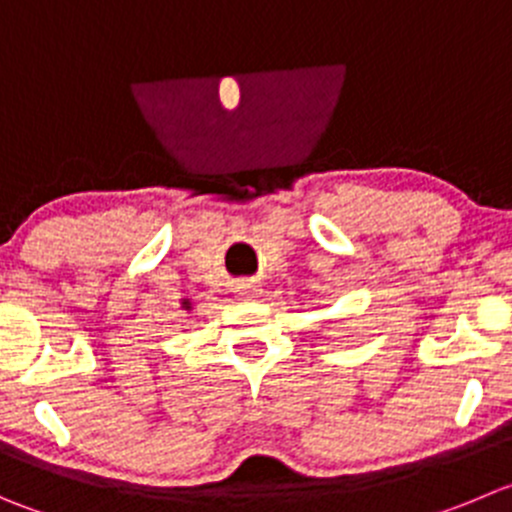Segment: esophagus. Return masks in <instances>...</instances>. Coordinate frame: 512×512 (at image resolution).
I'll return each mask as SVG.
<instances>
[{"mask_svg": "<svg viewBox=\"0 0 512 512\" xmlns=\"http://www.w3.org/2000/svg\"><path fill=\"white\" fill-rule=\"evenodd\" d=\"M238 294H241L243 299H251V296L259 294V286H256V284H238Z\"/></svg>", "mask_w": 512, "mask_h": 512, "instance_id": "1", "label": "esophagus"}]
</instances>
